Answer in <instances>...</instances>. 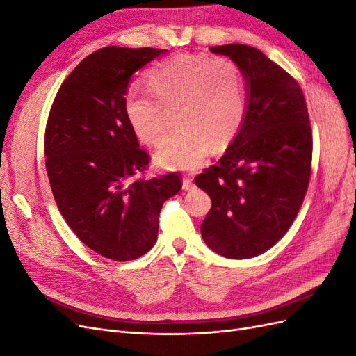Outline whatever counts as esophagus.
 Instances as JSON below:
<instances>
[{
  "label": "esophagus",
  "mask_w": 356,
  "mask_h": 356,
  "mask_svg": "<svg viewBox=\"0 0 356 356\" xmlns=\"http://www.w3.org/2000/svg\"><path fill=\"white\" fill-rule=\"evenodd\" d=\"M195 187H196L195 182H193L190 178H184V179H182V190L188 191V190H193Z\"/></svg>",
  "instance_id": "1"
}]
</instances>
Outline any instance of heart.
Returning a JSON list of instances; mask_svg holds the SVG:
<instances>
[{
    "label": "heart",
    "mask_w": 356,
    "mask_h": 356,
    "mask_svg": "<svg viewBox=\"0 0 356 356\" xmlns=\"http://www.w3.org/2000/svg\"><path fill=\"white\" fill-rule=\"evenodd\" d=\"M151 93L129 90L124 117L145 145L165 136V108L175 110L179 126L154 154L165 169H195L213 148L227 147L239 134L245 111V86L234 62L200 53H178L148 74Z\"/></svg>",
    "instance_id": "b5f03b06"
}]
</instances>
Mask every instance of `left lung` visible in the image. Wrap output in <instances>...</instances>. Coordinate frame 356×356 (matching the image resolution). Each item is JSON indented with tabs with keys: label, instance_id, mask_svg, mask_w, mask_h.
Here are the masks:
<instances>
[{
	"label": "left lung",
	"instance_id": "1",
	"mask_svg": "<svg viewBox=\"0 0 356 356\" xmlns=\"http://www.w3.org/2000/svg\"><path fill=\"white\" fill-rule=\"evenodd\" d=\"M209 50L241 70L246 111L218 163L195 178L212 200L200 232L213 252L243 260L272 248L297 217L310 179V122L298 83L263 51L238 42Z\"/></svg>",
	"mask_w": 356,
	"mask_h": 356
}]
</instances>
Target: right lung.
Instances as JSON below:
<instances>
[{
  "mask_svg": "<svg viewBox=\"0 0 356 356\" xmlns=\"http://www.w3.org/2000/svg\"><path fill=\"white\" fill-rule=\"evenodd\" d=\"M163 53L96 50L62 83L46 126V169L62 217L84 245L115 261L152 250L161 207L181 190L178 174L136 178L149 159L123 106L132 75Z\"/></svg>",
  "mask_w": 356,
  "mask_h": 356,
  "instance_id": "right-lung-1",
  "label": "right lung"
}]
</instances>
